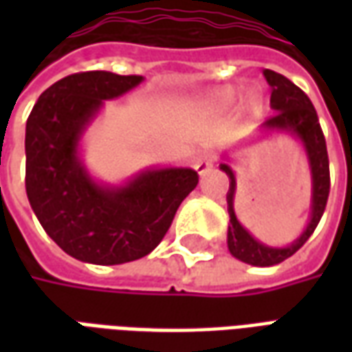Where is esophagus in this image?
<instances>
[{
	"label": "esophagus",
	"instance_id": "1",
	"mask_svg": "<svg viewBox=\"0 0 352 352\" xmlns=\"http://www.w3.org/2000/svg\"><path fill=\"white\" fill-rule=\"evenodd\" d=\"M213 162H214V154L211 153L199 154L198 158H196V162H194V169L198 171V175L204 177L209 169L213 168Z\"/></svg>",
	"mask_w": 352,
	"mask_h": 352
}]
</instances>
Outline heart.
<instances>
[{
    "instance_id": "b5f03b06",
    "label": "heart",
    "mask_w": 352,
    "mask_h": 352,
    "mask_svg": "<svg viewBox=\"0 0 352 352\" xmlns=\"http://www.w3.org/2000/svg\"><path fill=\"white\" fill-rule=\"evenodd\" d=\"M236 88L232 87H224V88H219V90H214L211 96H209V105L214 109H224L228 107V105H232L234 103V100H236ZM243 103L245 107L247 109H256L260 105V96L258 92H254V90H251V92L245 94L243 98Z\"/></svg>"
}]
</instances>
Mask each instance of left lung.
I'll return each instance as SVG.
<instances>
[{
    "label": "left lung",
    "mask_w": 352,
    "mask_h": 352,
    "mask_svg": "<svg viewBox=\"0 0 352 352\" xmlns=\"http://www.w3.org/2000/svg\"><path fill=\"white\" fill-rule=\"evenodd\" d=\"M264 77L267 85L272 87V100L270 105L275 111V115L270 116L260 131H288L302 141L303 151L307 154L311 169V206H309V222L300 236L287 247H270L262 243L237 221L234 211V198H236V173L230 168L228 162H221L219 168L230 177V188L226 194L230 213L228 226V251L232 256L251 265H275L283 260L290 258L298 249H302L303 243L311 237L317 228L320 217L324 213L328 192H330V168H328V153H326V141L318 124L317 111L307 98V94L302 88H298L283 77L280 73L272 69H264Z\"/></svg>",
    "instance_id": "1"
}]
</instances>
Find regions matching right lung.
Segmentation results:
<instances>
[{"instance_id":"add662e5","label":"right lung","mask_w":352,"mask_h":352,"mask_svg":"<svg viewBox=\"0 0 352 352\" xmlns=\"http://www.w3.org/2000/svg\"><path fill=\"white\" fill-rule=\"evenodd\" d=\"M141 82V75L73 73L47 88L28 116L30 206L50 239L80 262L115 265L146 256L198 184L190 168H151L111 186L85 166L80 141L105 100Z\"/></svg>"}]
</instances>
